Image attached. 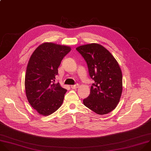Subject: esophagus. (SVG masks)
<instances>
[{
  "mask_svg": "<svg viewBox=\"0 0 151 151\" xmlns=\"http://www.w3.org/2000/svg\"><path fill=\"white\" fill-rule=\"evenodd\" d=\"M78 86H79V85L77 84H76V85H72V86H71V88L74 89V88H78Z\"/></svg>",
  "mask_w": 151,
  "mask_h": 151,
  "instance_id": "obj_1",
  "label": "esophagus"
}]
</instances>
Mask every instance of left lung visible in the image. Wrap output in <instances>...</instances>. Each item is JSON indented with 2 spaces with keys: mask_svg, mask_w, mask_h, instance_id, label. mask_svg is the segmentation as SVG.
<instances>
[{
  "mask_svg": "<svg viewBox=\"0 0 151 151\" xmlns=\"http://www.w3.org/2000/svg\"><path fill=\"white\" fill-rule=\"evenodd\" d=\"M87 63L89 75L94 81L84 105L99 115L114 110L123 91L121 68L112 55L98 43L81 45L76 48Z\"/></svg>",
  "mask_w": 151,
  "mask_h": 151,
  "instance_id": "obj_1",
  "label": "left lung"
}]
</instances>
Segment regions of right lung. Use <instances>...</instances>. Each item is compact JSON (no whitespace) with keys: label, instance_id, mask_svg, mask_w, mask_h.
<instances>
[{"label":"right lung","instance_id":"right-lung-1","mask_svg":"<svg viewBox=\"0 0 151 151\" xmlns=\"http://www.w3.org/2000/svg\"><path fill=\"white\" fill-rule=\"evenodd\" d=\"M70 46L46 42L39 46L28 63L25 90L28 102L39 114L47 116L63 104L67 90L55 83L58 68Z\"/></svg>","mask_w":151,"mask_h":151}]
</instances>
